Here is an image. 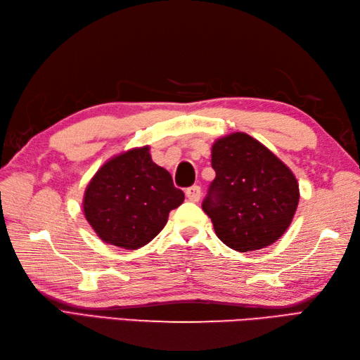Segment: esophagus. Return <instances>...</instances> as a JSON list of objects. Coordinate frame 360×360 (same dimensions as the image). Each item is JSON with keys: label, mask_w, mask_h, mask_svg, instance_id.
Instances as JSON below:
<instances>
[{"label": "esophagus", "mask_w": 360, "mask_h": 360, "mask_svg": "<svg viewBox=\"0 0 360 360\" xmlns=\"http://www.w3.org/2000/svg\"><path fill=\"white\" fill-rule=\"evenodd\" d=\"M186 196L188 198V201L198 202V201H200V198H201V187H200V186L188 187V188L186 190Z\"/></svg>", "instance_id": "34e87169"}]
</instances>
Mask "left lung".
<instances>
[{
	"mask_svg": "<svg viewBox=\"0 0 360 360\" xmlns=\"http://www.w3.org/2000/svg\"><path fill=\"white\" fill-rule=\"evenodd\" d=\"M212 167L217 176L202 210L218 238L238 252L277 241L292 221L300 198L292 172L246 133L213 143Z\"/></svg>",
	"mask_w": 360,
	"mask_h": 360,
	"instance_id": "1",
	"label": "left lung"
}]
</instances>
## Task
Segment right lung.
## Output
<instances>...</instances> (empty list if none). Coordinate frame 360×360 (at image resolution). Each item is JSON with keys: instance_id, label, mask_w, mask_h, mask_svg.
Returning <instances> with one entry per match:
<instances>
[{"instance_id": "obj_1", "label": "right lung", "mask_w": 360, "mask_h": 360, "mask_svg": "<svg viewBox=\"0 0 360 360\" xmlns=\"http://www.w3.org/2000/svg\"><path fill=\"white\" fill-rule=\"evenodd\" d=\"M182 202L184 192L143 147L102 165L86 187L83 212L98 238L134 250L155 238Z\"/></svg>"}]
</instances>
